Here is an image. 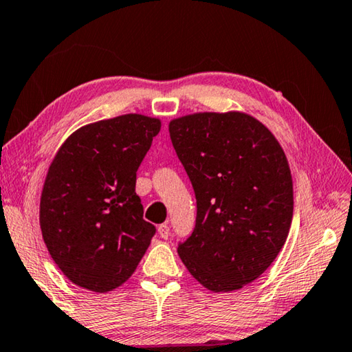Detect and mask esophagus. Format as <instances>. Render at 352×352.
<instances>
[{
	"label": "esophagus",
	"mask_w": 352,
	"mask_h": 352,
	"mask_svg": "<svg viewBox=\"0 0 352 352\" xmlns=\"http://www.w3.org/2000/svg\"><path fill=\"white\" fill-rule=\"evenodd\" d=\"M158 234H160V237H162V239H168V237L170 236L169 225H168V223L160 225V226H158Z\"/></svg>",
	"instance_id": "1"
}]
</instances>
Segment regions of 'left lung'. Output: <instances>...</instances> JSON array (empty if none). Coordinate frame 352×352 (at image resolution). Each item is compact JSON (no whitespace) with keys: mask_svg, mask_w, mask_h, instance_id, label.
<instances>
[{"mask_svg":"<svg viewBox=\"0 0 352 352\" xmlns=\"http://www.w3.org/2000/svg\"><path fill=\"white\" fill-rule=\"evenodd\" d=\"M169 133L197 200L195 228L178 256L208 290L242 289L269 269L289 236L294 183L283 147L241 111L172 119Z\"/></svg>","mask_w":352,"mask_h":352,"instance_id":"left-lung-1","label":"left lung"}]
</instances>
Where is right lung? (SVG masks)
<instances>
[{"label":"right lung","instance_id":"1","mask_svg":"<svg viewBox=\"0 0 352 352\" xmlns=\"http://www.w3.org/2000/svg\"><path fill=\"white\" fill-rule=\"evenodd\" d=\"M162 121L121 115L71 133L47 169L40 228L71 283L105 294L133 275L155 226L142 219L136 170Z\"/></svg>","mask_w":352,"mask_h":352}]
</instances>
